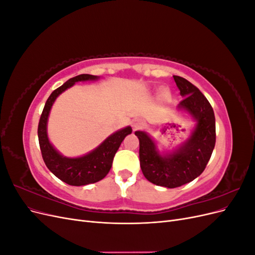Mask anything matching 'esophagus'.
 <instances>
[{"label": "esophagus", "mask_w": 255, "mask_h": 255, "mask_svg": "<svg viewBox=\"0 0 255 255\" xmlns=\"http://www.w3.org/2000/svg\"><path fill=\"white\" fill-rule=\"evenodd\" d=\"M143 126H144V122H143L141 119H135V120H133V122H132V127H133V129H134V130L141 128Z\"/></svg>", "instance_id": "34e87169"}]
</instances>
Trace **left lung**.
I'll use <instances>...</instances> for the list:
<instances>
[{
	"label": "left lung",
	"instance_id": "obj_1",
	"mask_svg": "<svg viewBox=\"0 0 255 255\" xmlns=\"http://www.w3.org/2000/svg\"><path fill=\"white\" fill-rule=\"evenodd\" d=\"M184 100L177 109L188 113L196 121L188 139L179 148L160 154L152 138L136 130L139 139L140 168L149 182L167 188L180 187L201 174L210 160L216 142V123L213 107L195 85L173 75Z\"/></svg>",
	"mask_w": 255,
	"mask_h": 255
}]
</instances>
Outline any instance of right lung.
<instances>
[{"label": "right lung", "mask_w": 255, "mask_h": 255, "mask_svg": "<svg viewBox=\"0 0 255 255\" xmlns=\"http://www.w3.org/2000/svg\"><path fill=\"white\" fill-rule=\"evenodd\" d=\"M99 78L91 74H80L67 81L54 90L45 102L38 125V139L42 158L49 170L63 182L72 186H83L101 181L110 172L116 152L127 135L132 133V128L127 127L115 132L95 150L80 157H66L54 148L49 140L47 125L49 114L56 98L66 89L72 87L76 82L95 81Z\"/></svg>", "instance_id": "add662e5"}]
</instances>
